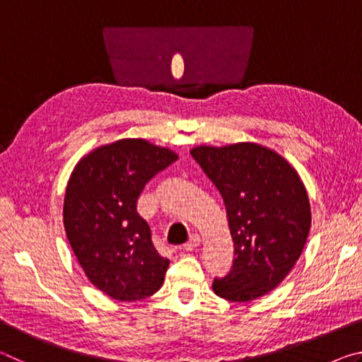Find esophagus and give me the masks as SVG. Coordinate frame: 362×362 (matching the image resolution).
Listing matches in <instances>:
<instances>
[{
    "label": "esophagus",
    "mask_w": 362,
    "mask_h": 362,
    "mask_svg": "<svg viewBox=\"0 0 362 362\" xmlns=\"http://www.w3.org/2000/svg\"><path fill=\"white\" fill-rule=\"evenodd\" d=\"M201 244V238L198 235H193L192 238H189V241L183 246V250H187V252H192V250H194L196 247H198Z\"/></svg>",
    "instance_id": "34e87169"
}]
</instances>
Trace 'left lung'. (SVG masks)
<instances>
[{
	"label": "left lung",
	"mask_w": 362,
	"mask_h": 362,
	"mask_svg": "<svg viewBox=\"0 0 362 362\" xmlns=\"http://www.w3.org/2000/svg\"><path fill=\"white\" fill-rule=\"evenodd\" d=\"M192 156L222 194L235 260L212 289L230 302L273 291L296 265L310 233L306 189L289 163L257 144L198 146Z\"/></svg>",
	"instance_id": "left-lung-1"
}]
</instances>
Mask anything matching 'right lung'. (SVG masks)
Instances as JSON below:
<instances>
[{
	"label": "right lung",
	"mask_w": 362,
	"mask_h": 362,
	"mask_svg": "<svg viewBox=\"0 0 362 362\" xmlns=\"http://www.w3.org/2000/svg\"><path fill=\"white\" fill-rule=\"evenodd\" d=\"M174 161L168 148L122 139L89 153L71 173L64 201L66 238L86 276L112 298L142 300L164 283L169 260L153 246L137 199Z\"/></svg>",
	"instance_id": "right-lung-1"
}]
</instances>
